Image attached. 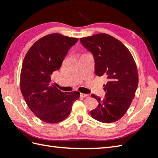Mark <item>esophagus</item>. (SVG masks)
I'll return each instance as SVG.
<instances>
[{"instance_id": "esophagus-1", "label": "esophagus", "mask_w": 158, "mask_h": 158, "mask_svg": "<svg viewBox=\"0 0 158 158\" xmlns=\"http://www.w3.org/2000/svg\"><path fill=\"white\" fill-rule=\"evenodd\" d=\"M80 96L82 97V98H87V97L89 96V95H88V94H85L81 93V94H80Z\"/></svg>"}]
</instances>
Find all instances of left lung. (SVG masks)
Instances as JSON below:
<instances>
[{
  "label": "left lung",
  "instance_id": "obj_1",
  "mask_svg": "<svg viewBox=\"0 0 158 158\" xmlns=\"http://www.w3.org/2000/svg\"><path fill=\"white\" fill-rule=\"evenodd\" d=\"M80 41L93 54L95 74L107 79L103 85L105 98L92 95L99 105L91 111V116L103 123L115 122L126 113L135 96L138 84L135 61L125 45L106 33L82 37Z\"/></svg>",
  "mask_w": 158,
  "mask_h": 158
}]
</instances>
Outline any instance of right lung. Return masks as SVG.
<instances>
[{
    "instance_id": "add662e5",
    "label": "right lung",
    "mask_w": 158,
    "mask_h": 158,
    "mask_svg": "<svg viewBox=\"0 0 158 158\" xmlns=\"http://www.w3.org/2000/svg\"><path fill=\"white\" fill-rule=\"evenodd\" d=\"M78 38L60 33L48 34L33 44L26 53L20 73V89L28 107L47 123H57L69 117L76 91L63 92L51 83V75L59 70L63 60Z\"/></svg>"
}]
</instances>
